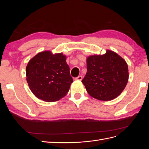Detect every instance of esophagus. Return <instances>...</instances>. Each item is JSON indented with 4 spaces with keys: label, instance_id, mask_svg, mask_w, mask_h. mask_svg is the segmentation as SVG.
Returning a JSON list of instances; mask_svg holds the SVG:
<instances>
[{
    "label": "esophagus",
    "instance_id": "34e87169",
    "mask_svg": "<svg viewBox=\"0 0 149 149\" xmlns=\"http://www.w3.org/2000/svg\"><path fill=\"white\" fill-rule=\"evenodd\" d=\"M83 79V76H78V77L75 78V80H79V81H81Z\"/></svg>",
    "mask_w": 149,
    "mask_h": 149
}]
</instances>
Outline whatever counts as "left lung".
Masks as SVG:
<instances>
[{"label": "left lung", "mask_w": 149, "mask_h": 149, "mask_svg": "<svg viewBox=\"0 0 149 149\" xmlns=\"http://www.w3.org/2000/svg\"><path fill=\"white\" fill-rule=\"evenodd\" d=\"M87 73L82 80L87 92L101 101H111L119 96L128 82L127 63L114 52L87 58Z\"/></svg>", "instance_id": "8db88e82"}]
</instances>
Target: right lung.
<instances>
[{"label": "right lung", "instance_id": "1", "mask_svg": "<svg viewBox=\"0 0 149 149\" xmlns=\"http://www.w3.org/2000/svg\"><path fill=\"white\" fill-rule=\"evenodd\" d=\"M63 53L50 51L38 53L26 67V81L34 95L47 102L60 100L66 95L73 78Z\"/></svg>", "mask_w": 149, "mask_h": 149}]
</instances>
